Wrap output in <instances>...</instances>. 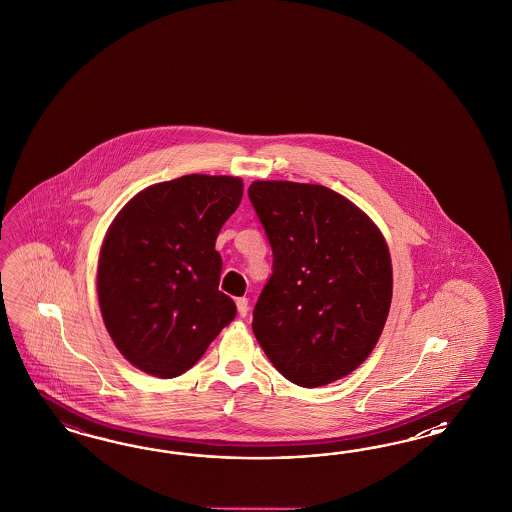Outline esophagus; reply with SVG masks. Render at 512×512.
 Wrapping results in <instances>:
<instances>
[{
    "instance_id": "34e87169",
    "label": "esophagus",
    "mask_w": 512,
    "mask_h": 512,
    "mask_svg": "<svg viewBox=\"0 0 512 512\" xmlns=\"http://www.w3.org/2000/svg\"><path fill=\"white\" fill-rule=\"evenodd\" d=\"M236 308H238L240 317H246L249 311L248 298H246V296H240V298H236Z\"/></svg>"
}]
</instances>
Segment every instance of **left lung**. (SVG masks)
I'll list each match as a JSON object with an SVG mask.
<instances>
[{"label":"left lung","mask_w":512,"mask_h":512,"mask_svg":"<svg viewBox=\"0 0 512 512\" xmlns=\"http://www.w3.org/2000/svg\"><path fill=\"white\" fill-rule=\"evenodd\" d=\"M248 195L274 257L251 323L266 357L298 387H323L355 372L390 310L383 234L325 186L261 180Z\"/></svg>","instance_id":"1"}]
</instances>
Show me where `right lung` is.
Returning a JSON list of instances; mask_svg holds the SVG:
<instances>
[{
    "instance_id": "obj_1",
    "label": "right lung",
    "mask_w": 512,
    "mask_h": 512,
    "mask_svg": "<svg viewBox=\"0 0 512 512\" xmlns=\"http://www.w3.org/2000/svg\"><path fill=\"white\" fill-rule=\"evenodd\" d=\"M242 193L240 178L187 174L142 189L112 221L97 296L110 338L135 368L182 375L233 321L216 238Z\"/></svg>"
}]
</instances>
